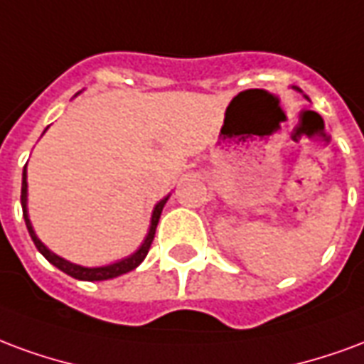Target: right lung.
I'll return each instance as SVG.
<instances>
[{
    "mask_svg": "<svg viewBox=\"0 0 364 364\" xmlns=\"http://www.w3.org/2000/svg\"><path fill=\"white\" fill-rule=\"evenodd\" d=\"M168 200V196L161 200L153 209V215H151V227L149 232H147V237L143 240V244L139 246V250L132 254V256H127V258L120 259V262H116V264H110V266H102V267H83V266H77V264H71L68 259L60 258L58 254L54 252H50L41 242V238L36 237V232H34L33 225H31V219H28V211H26V166L23 168V186H21V205H23V217H25L26 223V229H28V235L33 238L34 246L38 248L42 256L55 266L58 269H62L63 273H68L71 277H75V279L81 281H105V279H114V277H118V275H124V273L132 272L135 267L141 264L145 256H147V252H149L151 244H153V238H155V230L156 225H159V219H161V213H163L164 203Z\"/></svg>",
    "mask_w": 364,
    "mask_h": 364,
    "instance_id": "1",
    "label": "right lung"
}]
</instances>
